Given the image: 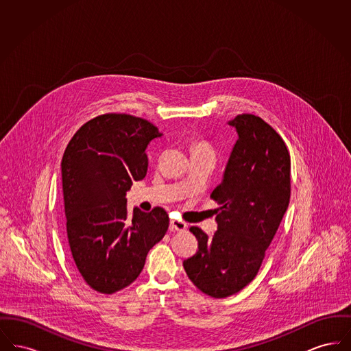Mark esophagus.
I'll use <instances>...</instances> for the list:
<instances>
[{"instance_id":"esophagus-1","label":"esophagus","mask_w":351,"mask_h":351,"mask_svg":"<svg viewBox=\"0 0 351 351\" xmlns=\"http://www.w3.org/2000/svg\"><path fill=\"white\" fill-rule=\"evenodd\" d=\"M169 229L173 232V230H178V232H184L186 230V223L185 222H180V221H176V219H172L169 222Z\"/></svg>"}]
</instances>
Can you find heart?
Returning a JSON list of instances; mask_svg holds the SVG:
<instances>
[{
	"label": "heart",
	"mask_w": 351,
	"mask_h": 351,
	"mask_svg": "<svg viewBox=\"0 0 351 351\" xmlns=\"http://www.w3.org/2000/svg\"><path fill=\"white\" fill-rule=\"evenodd\" d=\"M197 150H210V147H209V145L205 143V142H196V143L193 145V147H192V151Z\"/></svg>",
	"instance_id": "heart-1"
}]
</instances>
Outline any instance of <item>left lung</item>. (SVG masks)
I'll use <instances>...</instances> for the list:
<instances>
[{
	"label": "left lung",
	"mask_w": 351,
	"mask_h": 351,
	"mask_svg": "<svg viewBox=\"0 0 351 351\" xmlns=\"http://www.w3.org/2000/svg\"><path fill=\"white\" fill-rule=\"evenodd\" d=\"M238 134L217 201V232L209 238L189 230L199 251L184 269L201 292L222 299L239 292L256 276L291 197V158L282 136L261 117L239 114L228 122Z\"/></svg>",
	"instance_id": "left-lung-1"
}]
</instances>
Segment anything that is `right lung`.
Instances as JSON below:
<instances>
[{
	"mask_svg": "<svg viewBox=\"0 0 351 351\" xmlns=\"http://www.w3.org/2000/svg\"><path fill=\"white\" fill-rule=\"evenodd\" d=\"M160 135L143 118L109 113L84 123L64 151L68 245L84 280L100 293L133 283L167 232L163 208L145 213L126 206V192L147 173V145Z\"/></svg>",
	"mask_w": 351,
	"mask_h": 351,
	"instance_id": "obj_1",
	"label": "right lung"
}]
</instances>
